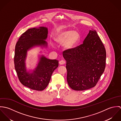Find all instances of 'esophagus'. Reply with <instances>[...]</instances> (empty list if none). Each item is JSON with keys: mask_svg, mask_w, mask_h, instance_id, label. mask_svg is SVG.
<instances>
[{"mask_svg": "<svg viewBox=\"0 0 121 121\" xmlns=\"http://www.w3.org/2000/svg\"><path fill=\"white\" fill-rule=\"evenodd\" d=\"M65 63V61L64 60H60L59 61V64L60 65H63Z\"/></svg>", "mask_w": 121, "mask_h": 121, "instance_id": "34e87169", "label": "esophagus"}]
</instances>
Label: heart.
Returning a JSON list of instances; mask_svg holds the SVG:
<instances>
[{"instance_id":"1","label":"heart","mask_w":121,"mask_h":121,"mask_svg":"<svg viewBox=\"0 0 121 121\" xmlns=\"http://www.w3.org/2000/svg\"><path fill=\"white\" fill-rule=\"evenodd\" d=\"M80 39V35L76 31L73 30L62 31L58 33L54 40L58 44H63L66 49H71L75 47Z\"/></svg>"}]
</instances>
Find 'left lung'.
Here are the masks:
<instances>
[{
	"label": "left lung",
	"mask_w": 121,
	"mask_h": 121,
	"mask_svg": "<svg viewBox=\"0 0 121 121\" xmlns=\"http://www.w3.org/2000/svg\"><path fill=\"white\" fill-rule=\"evenodd\" d=\"M63 56L72 89L85 90L96 85L105 68L106 52L95 30L89 31L82 44L64 51Z\"/></svg>",
	"instance_id": "obj_1"
}]
</instances>
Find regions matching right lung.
Here are the masks:
<instances>
[{
    "label": "right lung",
    "mask_w": 121,
    "mask_h": 121,
    "mask_svg": "<svg viewBox=\"0 0 121 121\" xmlns=\"http://www.w3.org/2000/svg\"><path fill=\"white\" fill-rule=\"evenodd\" d=\"M48 34V28L45 27L29 29L21 35L15 46L14 62L18 78L24 86L33 90L42 91L46 88L53 72L59 66L58 60H49L42 56L33 73L26 71L25 61L27 51L35 46H47L44 39Z\"/></svg>",
    "instance_id": "right-lung-1"
}]
</instances>
